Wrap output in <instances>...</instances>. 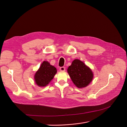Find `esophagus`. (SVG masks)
I'll return each instance as SVG.
<instances>
[{"instance_id":"1","label":"esophagus","mask_w":127,"mask_h":127,"mask_svg":"<svg viewBox=\"0 0 127 127\" xmlns=\"http://www.w3.org/2000/svg\"><path fill=\"white\" fill-rule=\"evenodd\" d=\"M65 70H66V69H65V67H61L60 68V70L61 71H65Z\"/></svg>"}]
</instances>
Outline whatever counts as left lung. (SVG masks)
Listing matches in <instances>:
<instances>
[{"mask_svg": "<svg viewBox=\"0 0 127 127\" xmlns=\"http://www.w3.org/2000/svg\"><path fill=\"white\" fill-rule=\"evenodd\" d=\"M67 71L72 82L78 88L86 87L93 78L91 69L78 59L72 61Z\"/></svg>", "mask_w": 127, "mask_h": 127, "instance_id": "1", "label": "left lung"}]
</instances>
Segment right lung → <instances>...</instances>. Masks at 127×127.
Wrapping results in <instances>:
<instances>
[{"instance_id":"obj_1","label":"right lung","mask_w":127,"mask_h":127,"mask_svg":"<svg viewBox=\"0 0 127 127\" xmlns=\"http://www.w3.org/2000/svg\"><path fill=\"white\" fill-rule=\"evenodd\" d=\"M56 73L57 69L54 66L48 61H43L34 76L35 83L40 87L47 86L54 77Z\"/></svg>"}]
</instances>
